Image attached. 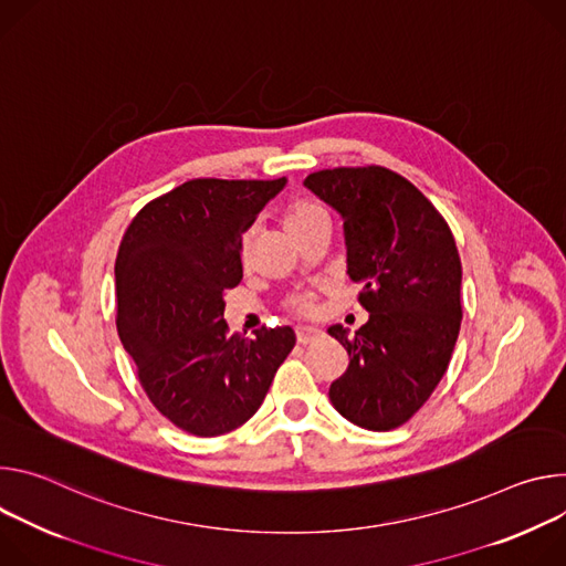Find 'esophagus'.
I'll list each match as a JSON object with an SVG mask.
<instances>
[{
	"label": "esophagus",
	"instance_id": "obj_1",
	"mask_svg": "<svg viewBox=\"0 0 566 566\" xmlns=\"http://www.w3.org/2000/svg\"><path fill=\"white\" fill-rule=\"evenodd\" d=\"M319 337L317 328H310V326H296V342L298 344H310Z\"/></svg>",
	"mask_w": 566,
	"mask_h": 566
}]
</instances>
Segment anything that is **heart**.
Listing matches in <instances>:
<instances>
[{"label": "heart", "mask_w": 566, "mask_h": 566, "mask_svg": "<svg viewBox=\"0 0 566 566\" xmlns=\"http://www.w3.org/2000/svg\"><path fill=\"white\" fill-rule=\"evenodd\" d=\"M319 220H328V213H326L324 207H319V205H315V202H310V200H298V202H294V205L287 209V213H285V227H287L290 233H292V231H298V229H303V227H307V224H315V222H319ZM247 244H249V242L244 240V242H242V256H247ZM290 307H292L294 312H298V315H307V312L312 310V301H310L307 294H296V296H292Z\"/></svg>", "instance_id": "1"}]
</instances>
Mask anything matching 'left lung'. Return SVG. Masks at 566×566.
<instances>
[{"instance_id":"8db88e82","label":"left lung","mask_w":566,"mask_h":566,"mask_svg":"<svg viewBox=\"0 0 566 566\" xmlns=\"http://www.w3.org/2000/svg\"><path fill=\"white\" fill-rule=\"evenodd\" d=\"M344 218L346 265L368 322L328 328L350 364L331 385L353 424L387 431L407 422L448 370L461 331V259L436 207L382 166L319 170L303 181Z\"/></svg>"}]
</instances>
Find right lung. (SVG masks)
I'll return each instance as SVG.
<instances>
[{
  "instance_id": "add662e5",
  "label": "right lung",
  "mask_w": 566,
  "mask_h": 566,
  "mask_svg": "<svg viewBox=\"0 0 566 566\" xmlns=\"http://www.w3.org/2000/svg\"><path fill=\"white\" fill-rule=\"evenodd\" d=\"M285 181H184L148 202L120 240V344L150 402L188 433L220 436L247 422L296 344L290 326L244 339L224 322V292L242 279V233Z\"/></svg>"
}]
</instances>
